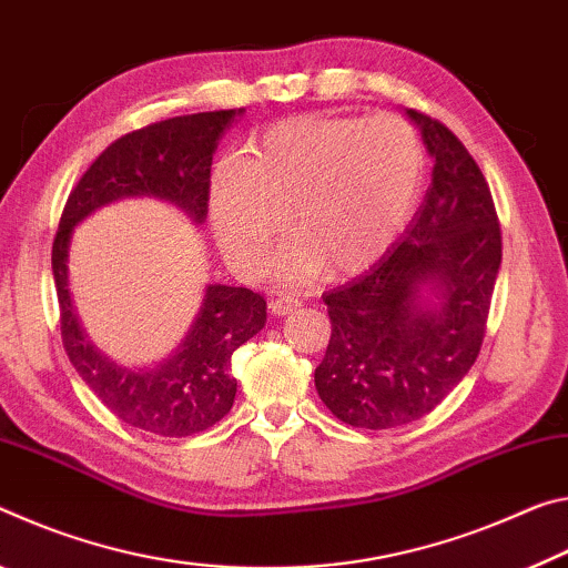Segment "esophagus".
Instances as JSON below:
<instances>
[{"instance_id": "obj_1", "label": "esophagus", "mask_w": 568, "mask_h": 568, "mask_svg": "<svg viewBox=\"0 0 568 568\" xmlns=\"http://www.w3.org/2000/svg\"><path fill=\"white\" fill-rule=\"evenodd\" d=\"M302 306L300 300H292V296H284V300H272L268 302V310H272V314H276V317H284V314L290 312H296Z\"/></svg>"}]
</instances>
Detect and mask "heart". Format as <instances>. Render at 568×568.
Instances as JSON below:
<instances>
[{
	"mask_svg": "<svg viewBox=\"0 0 568 568\" xmlns=\"http://www.w3.org/2000/svg\"><path fill=\"white\" fill-rule=\"evenodd\" d=\"M423 173V145L399 118L282 120L216 173L213 234L229 264L254 276L286 213L296 239L272 266L278 284L310 282L324 264L332 274H357L403 234Z\"/></svg>",
	"mask_w": 568,
	"mask_h": 568,
	"instance_id": "1",
	"label": "heart"
}]
</instances>
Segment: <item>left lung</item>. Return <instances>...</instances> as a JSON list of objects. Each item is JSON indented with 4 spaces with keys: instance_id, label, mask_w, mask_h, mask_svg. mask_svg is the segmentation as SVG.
I'll list each match as a JSON object with an SVG mask.
<instances>
[{
    "instance_id": "8db88e82",
    "label": "left lung",
    "mask_w": 568,
    "mask_h": 568,
    "mask_svg": "<svg viewBox=\"0 0 568 568\" xmlns=\"http://www.w3.org/2000/svg\"><path fill=\"white\" fill-rule=\"evenodd\" d=\"M433 158L410 226L369 272L322 296L332 337L314 385L334 417L365 430L420 420L476 362L500 268L490 189L458 138L405 110Z\"/></svg>"
}]
</instances>
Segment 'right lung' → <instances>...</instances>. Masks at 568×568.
I'll return each mask as SVG.
<instances>
[{"label":"right lung","instance_id":"obj_1","mask_svg":"<svg viewBox=\"0 0 568 568\" xmlns=\"http://www.w3.org/2000/svg\"><path fill=\"white\" fill-rule=\"evenodd\" d=\"M241 115L244 108L181 115L118 138L74 185L52 244L62 345L72 367L110 413L163 438L209 430L231 410L236 397L231 355L264 329V296L244 286L209 284L179 347L151 367H125L92 345L74 312L68 268L72 234L92 213L123 199L171 203L193 226H203L213 153Z\"/></svg>","mask_w":568,"mask_h":568}]
</instances>
